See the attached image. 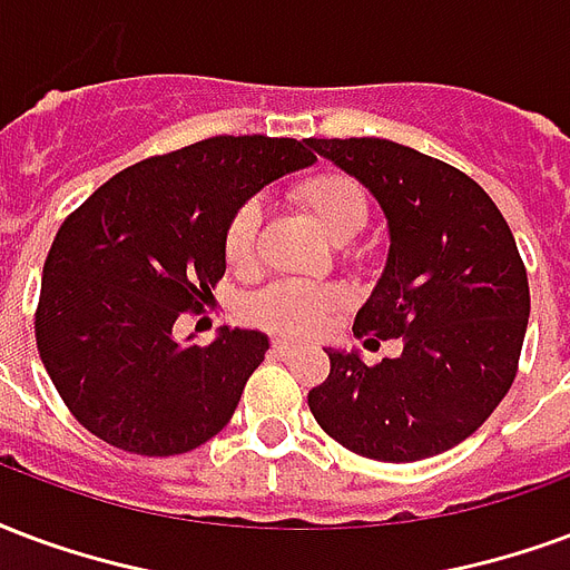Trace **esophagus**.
Listing matches in <instances>:
<instances>
[{"label": "esophagus", "mask_w": 570, "mask_h": 570, "mask_svg": "<svg viewBox=\"0 0 570 570\" xmlns=\"http://www.w3.org/2000/svg\"><path fill=\"white\" fill-rule=\"evenodd\" d=\"M298 350V344H289V341H284V338H277L272 344V353L274 356H293V353H296Z\"/></svg>", "instance_id": "1"}]
</instances>
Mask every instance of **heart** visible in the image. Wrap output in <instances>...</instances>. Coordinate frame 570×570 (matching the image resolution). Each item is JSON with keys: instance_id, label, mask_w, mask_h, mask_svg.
<instances>
[{"instance_id": "1", "label": "heart", "mask_w": 570, "mask_h": 570, "mask_svg": "<svg viewBox=\"0 0 570 570\" xmlns=\"http://www.w3.org/2000/svg\"><path fill=\"white\" fill-rule=\"evenodd\" d=\"M289 196L298 208L305 210L317 229L328 242L347 244L356 238L365 223H368V196L344 171L323 168L314 171L289 189ZM259 205L244 202L235 208V214L226 223L223 232V253L232 272H250L256 265V247H259ZM338 305V293L323 284H298V281H281V284L265 286L259 296L253 298L247 314L256 326L277 332V335H293L305 338L314 335L328 314Z\"/></svg>"}]
</instances>
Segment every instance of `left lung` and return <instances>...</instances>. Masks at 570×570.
<instances>
[{"instance_id":"8db88e82","label":"left lung","mask_w":570,"mask_h":570,"mask_svg":"<svg viewBox=\"0 0 570 570\" xmlns=\"http://www.w3.org/2000/svg\"><path fill=\"white\" fill-rule=\"evenodd\" d=\"M377 199L390 253L353 332L402 338L365 365L328 347L311 414L341 446L377 462L444 453L487 423L517 377L529 277L508 220L478 180L386 138H311Z\"/></svg>"}]
</instances>
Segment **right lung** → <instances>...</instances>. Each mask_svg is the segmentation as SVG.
<instances>
[{
  "instance_id": "obj_1",
  "label": "right lung",
  "mask_w": 570,
  "mask_h": 570,
  "mask_svg": "<svg viewBox=\"0 0 570 570\" xmlns=\"http://www.w3.org/2000/svg\"><path fill=\"white\" fill-rule=\"evenodd\" d=\"M307 141L217 135L114 175L50 244L36 344L75 420L138 456L189 453L229 423L268 338L220 328L208 347L171 338L226 272L238 205L311 166Z\"/></svg>"
}]
</instances>
